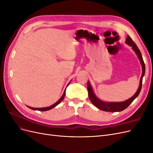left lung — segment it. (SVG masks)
Wrapping results in <instances>:
<instances>
[{"instance_id":"8db88e82","label":"left lung","mask_w":153,"mask_h":153,"mask_svg":"<svg viewBox=\"0 0 153 153\" xmlns=\"http://www.w3.org/2000/svg\"><path fill=\"white\" fill-rule=\"evenodd\" d=\"M125 43H126L128 45L130 46V47L132 48L133 50L135 52L136 55H137V57L140 62L142 68V76L140 77V84H139V86H138V90L135 92V94H134L131 98H129L128 100L124 101H122V102H105V101H103L102 100H101L100 99H99L98 97L96 96L89 81H88L87 89H88V94H89V98L91 101L92 104H93L95 106H96L97 108H98L101 110L105 111V112H121V111H123L124 109H126L128 106L133 102V101L138 96L142 89V79H143V76L145 75L146 67H145V64L143 61V58L141 55V52L140 50L138 48L137 46L135 45V43L133 42L131 38L128 35L127 36V38L126 39V41H125Z\"/></svg>"}]
</instances>
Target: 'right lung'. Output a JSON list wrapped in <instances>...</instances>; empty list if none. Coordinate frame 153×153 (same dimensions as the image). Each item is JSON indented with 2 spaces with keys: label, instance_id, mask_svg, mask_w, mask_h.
I'll list each match as a JSON object with an SVG mask.
<instances>
[{
  "label": "right lung",
  "instance_id": "1",
  "mask_svg": "<svg viewBox=\"0 0 153 153\" xmlns=\"http://www.w3.org/2000/svg\"><path fill=\"white\" fill-rule=\"evenodd\" d=\"M71 81L68 83V84L67 87L69 85V83L71 82ZM66 89L64 90V93H63L62 96H61V98H60V99L57 101L56 103H55L53 104L52 105H51V106H47V107H43V108H32V107H30V106H27V107H29V108H30V109H32V110H39V111H47V110H50V109H52V108L55 107V106H56L57 105H59L60 103H61V101L63 100V99H64V96H65V94H66Z\"/></svg>",
  "mask_w": 153,
  "mask_h": 153
}]
</instances>
